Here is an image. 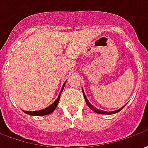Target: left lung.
<instances>
[{
	"mask_svg": "<svg viewBox=\"0 0 148 148\" xmlns=\"http://www.w3.org/2000/svg\"><path fill=\"white\" fill-rule=\"evenodd\" d=\"M83 90V89H82ZM83 93H84V99H85V102H86L87 105H88V107L89 108H91L93 111H94L95 112H97V113H100V114H113V113H117V112H119V111H121L123 108H124V106L123 107V108H119V109H118V110H116V111H113V112H104V111H102V110H99V109H98V108H96L95 107H93L89 102H88V100L87 99L86 96H85V94H84V90H83Z\"/></svg>",
	"mask_w": 148,
	"mask_h": 148,
	"instance_id": "obj_1",
	"label": "left lung"
}]
</instances>
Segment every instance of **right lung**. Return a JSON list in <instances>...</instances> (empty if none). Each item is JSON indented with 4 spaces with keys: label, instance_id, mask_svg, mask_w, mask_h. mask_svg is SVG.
I'll return each mask as SVG.
<instances>
[{
    "label": "right lung",
    "instance_id": "obj_1",
    "mask_svg": "<svg viewBox=\"0 0 148 148\" xmlns=\"http://www.w3.org/2000/svg\"><path fill=\"white\" fill-rule=\"evenodd\" d=\"M64 84H65V83L64 84V85H63V87H62L61 90H60V94H59V97L57 98V99L55 100V102H54L50 106L45 108V109L39 110V111H33V112L24 111V112H25V113H27V114H29V115H33V116H45V115H48V114H50L51 112H54V110L56 108V107H57L58 103H59V101H60V95H61L62 91H63V89H64Z\"/></svg>",
    "mask_w": 148,
    "mask_h": 148
}]
</instances>
